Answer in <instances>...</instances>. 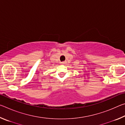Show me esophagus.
<instances>
[{"label":"esophagus","mask_w":125,"mask_h":125,"mask_svg":"<svg viewBox=\"0 0 125 125\" xmlns=\"http://www.w3.org/2000/svg\"><path fill=\"white\" fill-rule=\"evenodd\" d=\"M67 62H65V61H64V62H61V64H62V65H63V64H65V63H66Z\"/></svg>","instance_id":"obj_1"}]
</instances>
